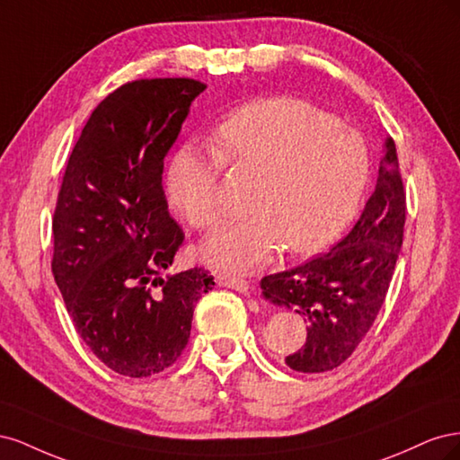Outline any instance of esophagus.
Wrapping results in <instances>:
<instances>
[{"instance_id":"34e87169","label":"esophagus","mask_w":460,"mask_h":460,"mask_svg":"<svg viewBox=\"0 0 460 460\" xmlns=\"http://www.w3.org/2000/svg\"><path fill=\"white\" fill-rule=\"evenodd\" d=\"M217 284L222 286V288H230V289H235L240 291V294H247L249 291V284L243 280V278L240 276H232V274H217Z\"/></svg>"}]
</instances>
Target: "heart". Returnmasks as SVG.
<instances>
[{"label":"heart","mask_w":460,"mask_h":460,"mask_svg":"<svg viewBox=\"0 0 460 460\" xmlns=\"http://www.w3.org/2000/svg\"><path fill=\"white\" fill-rule=\"evenodd\" d=\"M215 151L186 144L166 172V196L191 226L211 228L226 215L218 193L222 163L255 176L249 213L201 245L218 270H249L278 247L309 253L349 225L368 184L363 137L336 117L294 97H270L220 124Z\"/></svg>","instance_id":"b5f03b06"}]
</instances>
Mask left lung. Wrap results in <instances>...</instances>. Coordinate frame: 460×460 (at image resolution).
Returning a JSON list of instances; mask_svg holds the SVG:
<instances>
[{"instance_id":"1","label":"left lung","mask_w":460,"mask_h":460,"mask_svg":"<svg viewBox=\"0 0 460 460\" xmlns=\"http://www.w3.org/2000/svg\"><path fill=\"white\" fill-rule=\"evenodd\" d=\"M402 226L405 191L395 144L385 137L374 193L353 230L328 253L261 280L264 299L307 323V341L286 357L291 370L326 372L351 357L384 305Z\"/></svg>"}]
</instances>
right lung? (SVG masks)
Here are the masks:
<instances>
[{"mask_svg":"<svg viewBox=\"0 0 460 460\" xmlns=\"http://www.w3.org/2000/svg\"><path fill=\"white\" fill-rule=\"evenodd\" d=\"M193 78H142L93 109L68 157L53 217L51 270L76 332L105 367L147 378L176 363L196 303L215 288L203 269L171 274L184 232L161 186Z\"/></svg>","mask_w":460,"mask_h":460,"instance_id":"right-lung-1","label":"right lung"}]
</instances>
